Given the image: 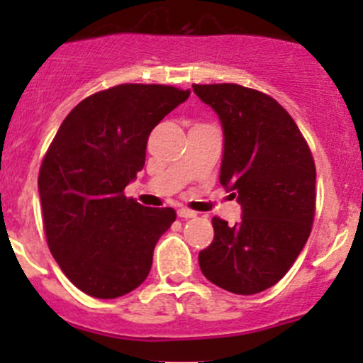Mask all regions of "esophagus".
<instances>
[{"label": "esophagus", "instance_id": "34e87169", "mask_svg": "<svg viewBox=\"0 0 363 363\" xmlns=\"http://www.w3.org/2000/svg\"><path fill=\"white\" fill-rule=\"evenodd\" d=\"M177 216L182 219H189V218H195L196 212L195 211H189V208H179Z\"/></svg>", "mask_w": 363, "mask_h": 363}]
</instances>
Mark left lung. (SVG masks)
<instances>
[{
	"instance_id": "left-lung-1",
	"label": "left lung",
	"mask_w": 363,
	"mask_h": 363,
	"mask_svg": "<svg viewBox=\"0 0 363 363\" xmlns=\"http://www.w3.org/2000/svg\"><path fill=\"white\" fill-rule=\"evenodd\" d=\"M221 121L219 182L242 207L233 226L214 218V240L200 251L216 286L255 295L274 286L306 246L316 208V167L291 116L269 94L237 84H193Z\"/></svg>"
}]
</instances>
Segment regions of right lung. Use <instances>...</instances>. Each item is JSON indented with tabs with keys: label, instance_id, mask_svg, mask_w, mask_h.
<instances>
[{
	"label": "right lung",
	"instance_id": "right-lung-1",
	"mask_svg": "<svg viewBox=\"0 0 363 363\" xmlns=\"http://www.w3.org/2000/svg\"><path fill=\"white\" fill-rule=\"evenodd\" d=\"M189 98L160 84H121L80 101L61 123L38 175L47 244L65 276L94 298H117L149 276L170 207L124 196L145 164L152 128Z\"/></svg>",
	"mask_w": 363,
	"mask_h": 363
}]
</instances>
